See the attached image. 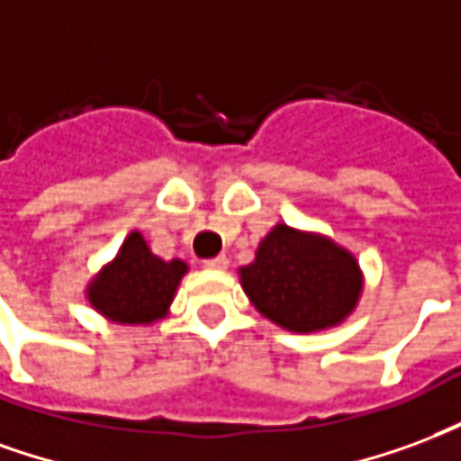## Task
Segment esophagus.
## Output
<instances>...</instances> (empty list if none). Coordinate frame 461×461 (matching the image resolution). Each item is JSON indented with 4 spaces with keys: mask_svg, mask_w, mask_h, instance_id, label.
Returning <instances> with one entry per match:
<instances>
[{
    "mask_svg": "<svg viewBox=\"0 0 461 461\" xmlns=\"http://www.w3.org/2000/svg\"><path fill=\"white\" fill-rule=\"evenodd\" d=\"M203 267H206V270H226V267H228V258H226V255H218V258L203 260Z\"/></svg>",
    "mask_w": 461,
    "mask_h": 461,
    "instance_id": "obj_1",
    "label": "esophagus"
}]
</instances>
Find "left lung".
Returning <instances> with one entry per match:
<instances>
[{
  "instance_id": "1",
  "label": "left lung",
  "mask_w": 461,
  "mask_h": 461,
  "mask_svg": "<svg viewBox=\"0 0 461 461\" xmlns=\"http://www.w3.org/2000/svg\"><path fill=\"white\" fill-rule=\"evenodd\" d=\"M240 287L272 324L312 334L344 324L364 294L356 255L317 230L277 223L265 235L255 260L238 270Z\"/></svg>"
}]
</instances>
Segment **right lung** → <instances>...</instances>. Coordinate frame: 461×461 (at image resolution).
<instances>
[{
  "label": "right lung",
  "mask_w": 461,
  "mask_h": 461,
  "mask_svg": "<svg viewBox=\"0 0 461 461\" xmlns=\"http://www.w3.org/2000/svg\"><path fill=\"white\" fill-rule=\"evenodd\" d=\"M189 265L152 253L142 230H132L117 255L90 277L86 300L100 317L124 327H149L169 314Z\"/></svg>",
  "instance_id": "add662e5"
}]
</instances>
